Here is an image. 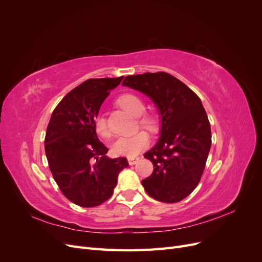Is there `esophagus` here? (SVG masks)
I'll list each match as a JSON object with an SVG mask.
<instances>
[{"instance_id": "obj_1", "label": "esophagus", "mask_w": 262, "mask_h": 262, "mask_svg": "<svg viewBox=\"0 0 262 262\" xmlns=\"http://www.w3.org/2000/svg\"><path fill=\"white\" fill-rule=\"evenodd\" d=\"M140 160V157L138 156H132V157H128V162L130 165H134L138 161Z\"/></svg>"}]
</instances>
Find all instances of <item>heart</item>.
Masks as SVG:
<instances>
[{"instance_id":"1","label":"heart","mask_w":262,"mask_h":262,"mask_svg":"<svg viewBox=\"0 0 262 262\" xmlns=\"http://www.w3.org/2000/svg\"><path fill=\"white\" fill-rule=\"evenodd\" d=\"M118 104L126 112H129L133 116H139L138 123L142 128L146 129L149 132H155L158 129L157 118L152 115L143 112H145V105L143 100L140 97L132 94H124L118 99ZM94 129L98 136L102 139H109L112 137L106 118L102 115H98L94 120ZM149 139L148 136L143 132L139 131L129 137H121L117 139L112 146V150L115 155L118 156H136L142 150L148 146Z\"/></svg>"}]
</instances>
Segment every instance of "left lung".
<instances>
[{"label": "left lung", "mask_w": 262, "mask_h": 262, "mask_svg": "<svg viewBox=\"0 0 262 262\" xmlns=\"http://www.w3.org/2000/svg\"><path fill=\"white\" fill-rule=\"evenodd\" d=\"M122 84L152 98L162 115L161 138L144 154L154 170L142 185L157 201L179 202L199 184L211 148V126L202 102L166 72L129 75Z\"/></svg>", "instance_id": "8db88e82"}]
</instances>
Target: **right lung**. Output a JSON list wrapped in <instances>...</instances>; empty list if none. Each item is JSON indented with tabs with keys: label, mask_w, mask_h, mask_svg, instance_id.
<instances>
[{
	"label": "right lung",
	"mask_w": 262,
	"mask_h": 262,
	"mask_svg": "<svg viewBox=\"0 0 262 262\" xmlns=\"http://www.w3.org/2000/svg\"><path fill=\"white\" fill-rule=\"evenodd\" d=\"M122 78L86 80L63 97L47 126L45 150L53 179L66 198L83 208L107 201L119 172L129 166L124 157L106 156L108 148L94 129L101 104Z\"/></svg>",
	"instance_id": "right-lung-1"
}]
</instances>
